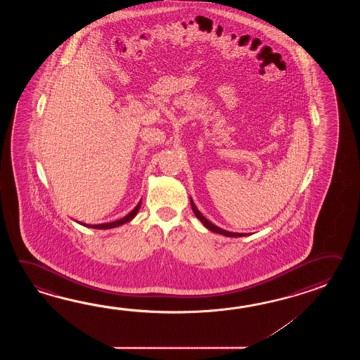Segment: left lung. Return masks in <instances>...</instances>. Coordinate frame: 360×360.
I'll return each instance as SVG.
<instances>
[{
    "label": "left lung",
    "instance_id": "left-lung-1",
    "mask_svg": "<svg viewBox=\"0 0 360 360\" xmlns=\"http://www.w3.org/2000/svg\"><path fill=\"white\" fill-rule=\"evenodd\" d=\"M191 210H193V212H194V214L198 217L199 220H200V222L206 226L207 229L211 230V231H214V233H217V234H221V236H225V237H233V238H237V237H245V236H247L245 233H231V231H228V230H224L221 229V228H219V226H216L214 224H212L211 221H208L207 220L206 217L203 216V214H200L199 212L198 208L195 207V205H194V202H193V199L191 198Z\"/></svg>",
    "mask_w": 360,
    "mask_h": 360
}]
</instances>
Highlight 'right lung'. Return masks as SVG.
Instances as JSON below:
<instances>
[{
	"instance_id": "right-lung-1",
	"label": "right lung",
	"mask_w": 360,
	"mask_h": 360,
	"mask_svg": "<svg viewBox=\"0 0 360 360\" xmlns=\"http://www.w3.org/2000/svg\"><path fill=\"white\" fill-rule=\"evenodd\" d=\"M140 206H141V200L139 202L138 206L135 207V208L131 211L130 214H126L124 217L120 219V220H117V221L105 222V224H96V225L84 224V222H79V224H81V225H84V226H87V228H92V229H112V228H117V226H121V225L126 224V222L131 221V220L136 216V214H138Z\"/></svg>"
}]
</instances>
